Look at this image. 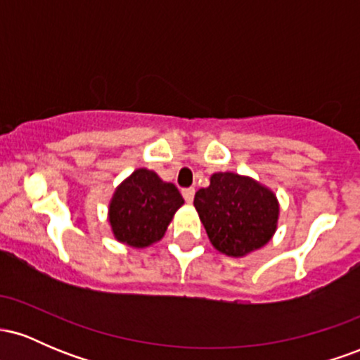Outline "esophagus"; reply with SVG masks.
Wrapping results in <instances>:
<instances>
[{
    "label": "esophagus",
    "mask_w": 360,
    "mask_h": 360,
    "mask_svg": "<svg viewBox=\"0 0 360 360\" xmlns=\"http://www.w3.org/2000/svg\"><path fill=\"white\" fill-rule=\"evenodd\" d=\"M183 196H184L186 203H193V200H194V188H184L183 189Z\"/></svg>",
    "instance_id": "esophagus-1"
}]
</instances>
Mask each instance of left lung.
I'll return each instance as SVG.
<instances>
[{
    "label": "left lung",
    "instance_id": "1",
    "mask_svg": "<svg viewBox=\"0 0 360 360\" xmlns=\"http://www.w3.org/2000/svg\"><path fill=\"white\" fill-rule=\"evenodd\" d=\"M194 208L210 242L221 254L243 257L271 240L278 226L276 194L235 172H217L194 194Z\"/></svg>",
    "mask_w": 360,
    "mask_h": 360
}]
</instances>
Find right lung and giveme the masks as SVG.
<instances>
[{"label": "right lung", "mask_w": 360, "mask_h": 360, "mask_svg": "<svg viewBox=\"0 0 360 360\" xmlns=\"http://www.w3.org/2000/svg\"><path fill=\"white\" fill-rule=\"evenodd\" d=\"M183 203L174 184L164 183L154 171L137 169L110 201L108 218L115 238L137 249L152 245L164 237Z\"/></svg>", "instance_id": "obj_1"}]
</instances>
